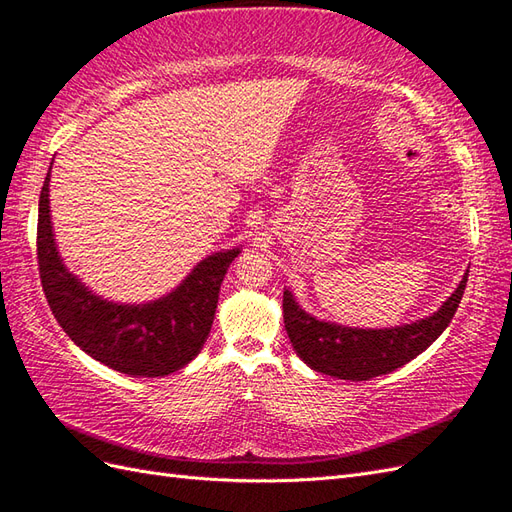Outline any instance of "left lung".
<instances>
[{
    "mask_svg": "<svg viewBox=\"0 0 512 512\" xmlns=\"http://www.w3.org/2000/svg\"><path fill=\"white\" fill-rule=\"evenodd\" d=\"M467 276L469 273L434 315L384 330L345 328L339 323L319 321L299 308L291 291H284V328L293 350L310 369L352 382L384 376L419 356L450 326L463 299Z\"/></svg>",
    "mask_w": 512,
    "mask_h": 512,
    "instance_id": "left-lung-1",
    "label": "left lung"
}]
</instances>
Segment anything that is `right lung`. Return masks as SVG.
I'll return each instance as SVG.
<instances>
[{
    "label": "right lung",
    "instance_id": "1",
    "mask_svg": "<svg viewBox=\"0 0 512 512\" xmlns=\"http://www.w3.org/2000/svg\"><path fill=\"white\" fill-rule=\"evenodd\" d=\"M49 171L39 199L36 258L47 304L60 328L82 352L134 378H162L189 365L208 339L221 282L241 249L204 258L176 291L154 302H108L62 263L49 215Z\"/></svg>",
    "mask_w": 512,
    "mask_h": 512
}]
</instances>
